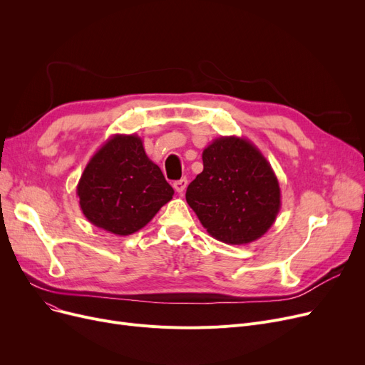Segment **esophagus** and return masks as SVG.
<instances>
[{
  "label": "esophagus",
  "mask_w": 365,
  "mask_h": 365,
  "mask_svg": "<svg viewBox=\"0 0 365 365\" xmlns=\"http://www.w3.org/2000/svg\"><path fill=\"white\" fill-rule=\"evenodd\" d=\"M173 186H175L178 194H183L186 186H187V180H186V178H182L180 180H176L175 183H173Z\"/></svg>",
  "instance_id": "34e87169"
}]
</instances>
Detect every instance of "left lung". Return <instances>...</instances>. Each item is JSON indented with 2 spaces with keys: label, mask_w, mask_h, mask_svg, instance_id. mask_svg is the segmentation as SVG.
I'll use <instances>...</instances> for the list:
<instances>
[{
  "label": "left lung",
  "mask_w": 365,
  "mask_h": 365,
  "mask_svg": "<svg viewBox=\"0 0 365 365\" xmlns=\"http://www.w3.org/2000/svg\"><path fill=\"white\" fill-rule=\"evenodd\" d=\"M202 165L186 201L207 232L234 245L263 237L279 213L281 189L262 152L244 138L222 136L202 150Z\"/></svg>",
  "instance_id": "obj_1"
}]
</instances>
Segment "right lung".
Masks as SVG:
<instances>
[{"label": "right lung", "instance_id": "1", "mask_svg": "<svg viewBox=\"0 0 365 365\" xmlns=\"http://www.w3.org/2000/svg\"><path fill=\"white\" fill-rule=\"evenodd\" d=\"M83 215L105 231L127 237L146 226L175 190L136 134H113L94 153L76 185Z\"/></svg>", "mask_w": 365, "mask_h": 365}]
</instances>
